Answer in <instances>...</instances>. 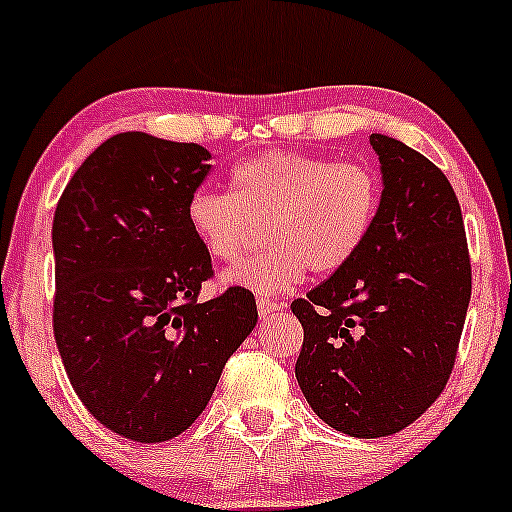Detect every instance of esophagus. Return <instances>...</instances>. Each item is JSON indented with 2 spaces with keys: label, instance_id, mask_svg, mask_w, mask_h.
<instances>
[{
  "label": "esophagus",
  "instance_id": "obj_1",
  "mask_svg": "<svg viewBox=\"0 0 512 512\" xmlns=\"http://www.w3.org/2000/svg\"><path fill=\"white\" fill-rule=\"evenodd\" d=\"M256 304H258V314H261V319L271 317L273 312H280V309L285 307L283 302H275V300H271V297H263V295L258 297Z\"/></svg>",
  "mask_w": 512,
  "mask_h": 512
}]
</instances>
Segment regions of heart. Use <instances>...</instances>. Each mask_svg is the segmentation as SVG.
I'll use <instances>...</instances> for the list:
<instances>
[{
  "mask_svg": "<svg viewBox=\"0 0 512 512\" xmlns=\"http://www.w3.org/2000/svg\"><path fill=\"white\" fill-rule=\"evenodd\" d=\"M382 203V179L365 162L273 149L232 169V191L198 188L186 220L205 251L234 261L266 227L271 244L229 268V285L273 295L304 271H341L363 249Z\"/></svg>",
  "mask_w": 512,
  "mask_h": 512,
  "instance_id": "1",
  "label": "heart"
}]
</instances>
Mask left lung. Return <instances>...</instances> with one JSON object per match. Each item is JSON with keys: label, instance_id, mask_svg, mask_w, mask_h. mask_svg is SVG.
Listing matches in <instances>:
<instances>
[{"label": "left lung", "instance_id": "obj_1", "mask_svg": "<svg viewBox=\"0 0 512 512\" xmlns=\"http://www.w3.org/2000/svg\"><path fill=\"white\" fill-rule=\"evenodd\" d=\"M382 203L363 249L290 304L304 341L295 375L304 399L353 438L399 433L442 394L472 297L462 210L430 159L370 135Z\"/></svg>", "mask_w": 512, "mask_h": 512}]
</instances>
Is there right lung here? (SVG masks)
<instances>
[{
  "instance_id": "obj_1",
  "label": "right lung",
  "mask_w": 512,
  "mask_h": 512,
  "mask_svg": "<svg viewBox=\"0 0 512 512\" xmlns=\"http://www.w3.org/2000/svg\"><path fill=\"white\" fill-rule=\"evenodd\" d=\"M210 152L147 132L96 147L53 217V331L86 411L132 442L181 435L254 331V292L200 302L212 258L186 220Z\"/></svg>"
}]
</instances>
